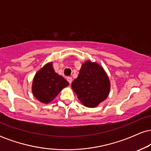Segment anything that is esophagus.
<instances>
[{"instance_id":"1","label":"esophagus","mask_w":151,"mask_h":151,"mask_svg":"<svg viewBox=\"0 0 151 151\" xmlns=\"http://www.w3.org/2000/svg\"><path fill=\"white\" fill-rule=\"evenodd\" d=\"M67 81H69V83H70V84H71V83L72 82V78L71 77H68L67 78Z\"/></svg>"}]
</instances>
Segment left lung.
<instances>
[{"instance_id":"8db88e82","label":"left lung","mask_w":151,"mask_h":151,"mask_svg":"<svg viewBox=\"0 0 151 151\" xmlns=\"http://www.w3.org/2000/svg\"><path fill=\"white\" fill-rule=\"evenodd\" d=\"M72 88L83 105L93 108L108 97L110 81L103 67L88 60L81 65Z\"/></svg>"}]
</instances>
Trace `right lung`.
<instances>
[{
    "label": "right lung",
    "mask_w": 151,
    "mask_h": 151,
    "mask_svg": "<svg viewBox=\"0 0 151 151\" xmlns=\"http://www.w3.org/2000/svg\"><path fill=\"white\" fill-rule=\"evenodd\" d=\"M69 85V82L54 70L50 62L35 75L32 91L35 97L44 104H48L58 96L60 91Z\"/></svg>",
    "instance_id": "right-lung-1"
}]
</instances>
